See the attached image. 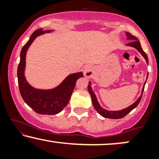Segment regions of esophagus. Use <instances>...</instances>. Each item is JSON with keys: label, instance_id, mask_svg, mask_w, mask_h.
I'll return each instance as SVG.
<instances>
[{"label": "esophagus", "instance_id": "34e87169", "mask_svg": "<svg viewBox=\"0 0 159 159\" xmlns=\"http://www.w3.org/2000/svg\"><path fill=\"white\" fill-rule=\"evenodd\" d=\"M94 72V69L92 66H86L84 68V74L86 78H92Z\"/></svg>", "mask_w": 159, "mask_h": 159}]
</instances>
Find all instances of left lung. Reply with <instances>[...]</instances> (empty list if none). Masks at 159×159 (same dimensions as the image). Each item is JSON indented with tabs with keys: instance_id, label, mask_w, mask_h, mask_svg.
<instances>
[{
	"instance_id": "obj_1",
	"label": "left lung",
	"mask_w": 159,
	"mask_h": 159,
	"mask_svg": "<svg viewBox=\"0 0 159 159\" xmlns=\"http://www.w3.org/2000/svg\"><path fill=\"white\" fill-rule=\"evenodd\" d=\"M125 34H126L127 39L132 40L130 43L126 44L127 46H131V47H133V48H136L137 50H138V52L141 54V55L143 57L144 59L146 60V62H147V63L148 64L149 63L148 57H147V54H146V53L143 51V49H142L139 40L137 39L135 36H132V34H129V33L126 32L125 33ZM147 78H148V74H147ZM146 81H145V83H144L143 89H142L141 95H140V97L137 99V101L135 102H134L132 105H131L130 106L126 107V108H124V109H123V110H120V111H107V110H105V109H104L103 107L99 105V103H98V102L97 100V98H96V95H95L93 91L92 87H91V82L90 81L89 82V84H90L88 85L87 88H88V92L90 95L91 98H92L93 105L95 109H96V111H97L98 114L105 118H109V119H120V118H123L125 116H126L129 113H130L131 111L133 110V109L135 108V107L138 106V105L139 104L140 99H141V98H142V95H143V93L144 86H145Z\"/></svg>"
}]
</instances>
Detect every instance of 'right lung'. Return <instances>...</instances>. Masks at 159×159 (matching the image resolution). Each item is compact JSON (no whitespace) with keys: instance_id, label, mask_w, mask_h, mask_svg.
Wrapping results in <instances>:
<instances>
[{"instance_id":"add662e5","label":"right lung","mask_w":159,"mask_h":159,"mask_svg":"<svg viewBox=\"0 0 159 159\" xmlns=\"http://www.w3.org/2000/svg\"><path fill=\"white\" fill-rule=\"evenodd\" d=\"M53 30L45 31L41 29L35 30L20 53V62L17 71L20 93L25 102L39 114L54 115L63 111L70 99L77 80L84 76L82 72L70 74L57 87L49 90L34 88L27 81L25 76L27 51L37 36Z\"/></svg>"}]
</instances>
